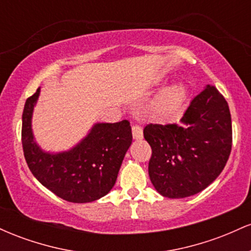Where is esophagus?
<instances>
[{"label":"esophagus","mask_w":251,"mask_h":251,"mask_svg":"<svg viewBox=\"0 0 251 251\" xmlns=\"http://www.w3.org/2000/svg\"><path fill=\"white\" fill-rule=\"evenodd\" d=\"M132 135H133V139H142L143 138V128L139 125H133L132 126Z\"/></svg>","instance_id":"1"}]
</instances>
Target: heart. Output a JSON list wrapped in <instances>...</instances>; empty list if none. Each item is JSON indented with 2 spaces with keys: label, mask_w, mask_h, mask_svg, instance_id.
Here are the masks:
<instances>
[{
  "label": "heart",
  "mask_w": 251,
  "mask_h": 251,
  "mask_svg": "<svg viewBox=\"0 0 251 251\" xmlns=\"http://www.w3.org/2000/svg\"><path fill=\"white\" fill-rule=\"evenodd\" d=\"M186 87L183 83H175L164 89L151 106V113L158 119H168L172 117L183 105L186 98Z\"/></svg>",
  "instance_id": "1"
}]
</instances>
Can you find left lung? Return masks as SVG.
I'll return each mask as SVG.
<instances>
[{
  "label": "left lung",
  "mask_w": 251,
  "mask_h": 251,
  "mask_svg": "<svg viewBox=\"0 0 251 251\" xmlns=\"http://www.w3.org/2000/svg\"><path fill=\"white\" fill-rule=\"evenodd\" d=\"M144 138L152 149L149 176L164 197L194 196L220 176L232 145L226 100L208 85L190 102L179 123L149 124Z\"/></svg>",
  "instance_id": "left-lung-1"
}]
</instances>
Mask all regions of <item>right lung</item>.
I'll use <instances>...</instances> for the list:
<instances>
[{"mask_svg":"<svg viewBox=\"0 0 251 251\" xmlns=\"http://www.w3.org/2000/svg\"><path fill=\"white\" fill-rule=\"evenodd\" d=\"M39 94L37 88L25 100L22 114V148L31 174L57 197L72 203H88L107 195L132 143L128 120L97 124L71 151L46 153L31 132V114Z\"/></svg>","mask_w":251,"mask_h":251,"instance_id":"right-lung-1","label":"right lung"}]
</instances>
